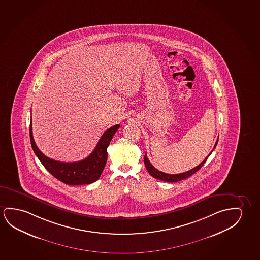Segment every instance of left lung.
<instances>
[{"instance_id":"obj_1","label":"left lung","mask_w":260,"mask_h":260,"mask_svg":"<svg viewBox=\"0 0 260 260\" xmlns=\"http://www.w3.org/2000/svg\"><path fill=\"white\" fill-rule=\"evenodd\" d=\"M218 139L217 141H216V143H215L214 147H213V151L214 150V148L216 147ZM213 151L210 152L209 155L207 156L206 159H204L199 165L194 167V169H192V170H190V171L184 172V173H180V174H168V173H164L162 171H158L155 167L152 166V164H151V163L150 162V160L148 159L146 154H145L144 158V165L146 167L148 172H149L150 175L152 176L153 178L159 179V180H162V181H166V182H178V181H180V180H183V179H185V178H188L190 176H192L194 173H196L197 171H199V170L201 169V167L206 162V159L209 157L210 154L213 152Z\"/></svg>"}]
</instances>
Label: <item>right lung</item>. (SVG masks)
I'll use <instances>...</instances> for the list:
<instances>
[{"instance_id": "obj_1", "label": "right lung", "mask_w": 260, "mask_h": 260, "mask_svg": "<svg viewBox=\"0 0 260 260\" xmlns=\"http://www.w3.org/2000/svg\"><path fill=\"white\" fill-rule=\"evenodd\" d=\"M31 124L30 122L29 136L32 149L35 152L36 156L39 158L43 166L45 167L54 178H57L64 184L72 186L91 184L100 178L108 159V146L117 129L120 127L119 124H116L106 130L94 151L86 159L76 162H61L44 155L36 145L32 135Z\"/></svg>"}]
</instances>
